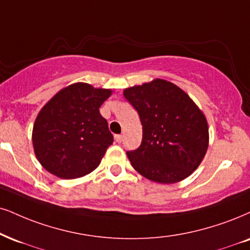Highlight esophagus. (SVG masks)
<instances>
[{
    "mask_svg": "<svg viewBox=\"0 0 250 250\" xmlns=\"http://www.w3.org/2000/svg\"><path fill=\"white\" fill-rule=\"evenodd\" d=\"M122 140H123V137L120 134H116L115 135V141L117 144H120L122 143Z\"/></svg>",
    "mask_w": 250,
    "mask_h": 250,
    "instance_id": "34e87169",
    "label": "esophagus"
}]
</instances>
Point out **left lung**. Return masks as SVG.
<instances>
[{
  "instance_id": "8db88e82",
  "label": "left lung",
  "mask_w": 250,
  "mask_h": 250,
  "mask_svg": "<svg viewBox=\"0 0 250 250\" xmlns=\"http://www.w3.org/2000/svg\"><path fill=\"white\" fill-rule=\"evenodd\" d=\"M138 111L143 141L127 152L133 168L147 180L172 184L189 177L208 147V125L203 111L174 83L154 79L123 91Z\"/></svg>"
}]
</instances>
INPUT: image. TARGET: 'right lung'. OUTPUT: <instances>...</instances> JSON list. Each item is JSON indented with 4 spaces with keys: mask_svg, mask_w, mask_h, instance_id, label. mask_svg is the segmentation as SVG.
I'll return each instance as SVG.
<instances>
[{
    "mask_svg": "<svg viewBox=\"0 0 250 250\" xmlns=\"http://www.w3.org/2000/svg\"><path fill=\"white\" fill-rule=\"evenodd\" d=\"M111 89L84 82L57 92L35 120L32 145L36 158L46 170L63 180L83 177L94 171L113 143L100 107Z\"/></svg>",
    "mask_w": 250,
    "mask_h": 250,
    "instance_id": "add662e5",
    "label": "right lung"
}]
</instances>
